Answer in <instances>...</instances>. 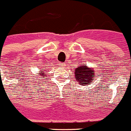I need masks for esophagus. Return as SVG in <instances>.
Returning a JSON list of instances; mask_svg holds the SVG:
<instances>
[{
	"label": "esophagus",
	"mask_w": 131,
	"mask_h": 131,
	"mask_svg": "<svg viewBox=\"0 0 131 131\" xmlns=\"http://www.w3.org/2000/svg\"><path fill=\"white\" fill-rule=\"evenodd\" d=\"M61 67H65V66H66V64H65V63H61Z\"/></svg>",
	"instance_id": "34e87169"
}]
</instances>
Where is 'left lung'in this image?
Masks as SVG:
<instances>
[{
    "instance_id": "1",
    "label": "left lung",
    "mask_w": 131,
    "mask_h": 131,
    "mask_svg": "<svg viewBox=\"0 0 131 131\" xmlns=\"http://www.w3.org/2000/svg\"><path fill=\"white\" fill-rule=\"evenodd\" d=\"M75 82H78L79 84L82 86L89 85L93 82V78L95 77V72L92 68L88 67L85 64L80 66L75 70Z\"/></svg>"
}]
</instances>
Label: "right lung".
I'll return each instance as SVG.
<instances>
[{
  "mask_svg": "<svg viewBox=\"0 0 131 131\" xmlns=\"http://www.w3.org/2000/svg\"><path fill=\"white\" fill-rule=\"evenodd\" d=\"M40 70V69H39ZM44 71V70H43V69H41L39 71V73H37L38 75L37 76V77H39V78H45V77H46V73H45V72H43Z\"/></svg>",
  "mask_w": 131,
  "mask_h": 131,
  "instance_id": "1",
  "label": "right lung"
}]
</instances>
